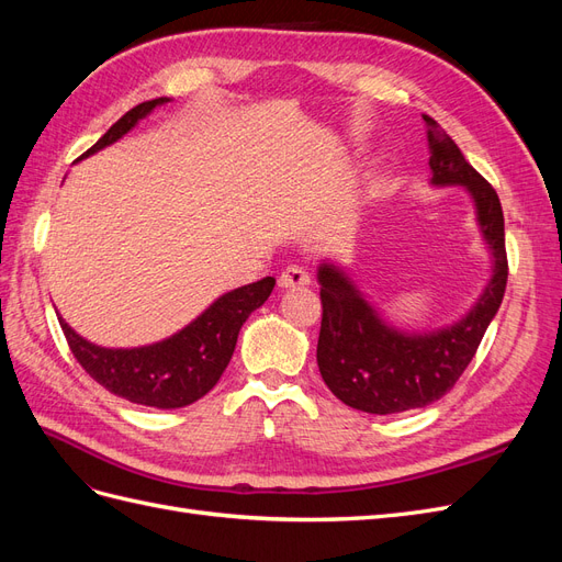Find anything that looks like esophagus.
<instances>
[{
  "label": "esophagus",
  "mask_w": 562,
  "mask_h": 562,
  "mask_svg": "<svg viewBox=\"0 0 562 562\" xmlns=\"http://www.w3.org/2000/svg\"><path fill=\"white\" fill-rule=\"evenodd\" d=\"M312 283V277H310V271L307 269H302V267H285L283 271H281V277H279V285L283 288V291H295V288H304V285H310Z\"/></svg>",
  "instance_id": "obj_1"
}]
</instances>
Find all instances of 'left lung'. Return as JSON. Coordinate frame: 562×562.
<instances>
[{
  "mask_svg": "<svg viewBox=\"0 0 562 562\" xmlns=\"http://www.w3.org/2000/svg\"><path fill=\"white\" fill-rule=\"evenodd\" d=\"M434 187H464L492 255V277L473 307L446 328L405 333L386 323L333 260L318 267L321 333L316 361L323 382L356 411L394 415L443 398L471 363L495 318L508 279L504 213L497 192L464 159L462 149L424 114Z\"/></svg>",
  "mask_w": 562,
  "mask_h": 562,
  "instance_id": "obj_1",
  "label": "left lung"
}]
</instances>
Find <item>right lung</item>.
Masks as SVG:
<instances>
[{
  "label": "right lung",
  "instance_id": "right-lung-1",
  "mask_svg": "<svg viewBox=\"0 0 562 562\" xmlns=\"http://www.w3.org/2000/svg\"><path fill=\"white\" fill-rule=\"evenodd\" d=\"M164 103H168V98L135 105L79 159H87L98 149L124 138L140 119ZM274 277H265L220 295L190 326L161 342L135 349L98 347L77 335L63 316H58V321L75 359L100 386L131 403L173 411V407H184L206 396L217 384L232 359L241 326L255 310L262 307L274 291Z\"/></svg>",
  "mask_w": 562,
  "mask_h": 562
}]
</instances>
